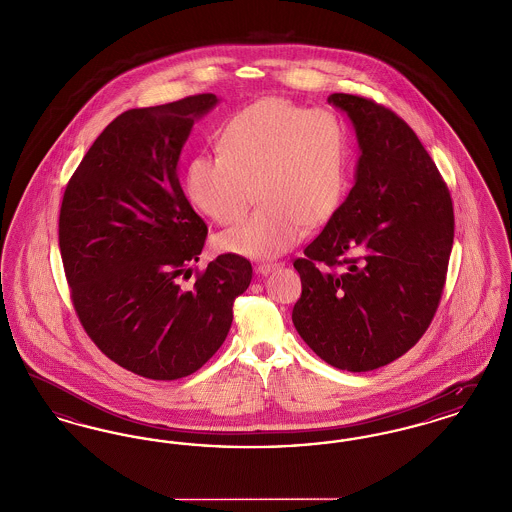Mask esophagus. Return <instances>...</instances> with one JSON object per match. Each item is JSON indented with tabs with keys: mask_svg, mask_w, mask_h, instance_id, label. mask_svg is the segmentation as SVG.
<instances>
[{
	"mask_svg": "<svg viewBox=\"0 0 512 512\" xmlns=\"http://www.w3.org/2000/svg\"><path fill=\"white\" fill-rule=\"evenodd\" d=\"M280 267H282V263H261V265H257V272L263 274V276H267V274L274 272L276 268Z\"/></svg>",
	"mask_w": 512,
	"mask_h": 512,
	"instance_id": "34e87169",
	"label": "esophagus"
}]
</instances>
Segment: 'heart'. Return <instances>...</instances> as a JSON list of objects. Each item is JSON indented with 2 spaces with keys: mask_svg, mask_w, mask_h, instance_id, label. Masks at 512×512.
Here are the masks:
<instances>
[{
  "mask_svg": "<svg viewBox=\"0 0 512 512\" xmlns=\"http://www.w3.org/2000/svg\"><path fill=\"white\" fill-rule=\"evenodd\" d=\"M347 165V130L332 111L286 98L259 99L222 126L219 155L190 161L186 194L209 219L232 224L257 188L261 207L219 234L217 249L272 259L292 249L307 226H322L338 213Z\"/></svg>",
  "mask_w": 512,
  "mask_h": 512,
  "instance_id": "obj_1",
  "label": "heart"
}]
</instances>
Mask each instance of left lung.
Returning <instances> with one entry per match:
<instances>
[{
    "label": "left lung",
    "instance_id": "obj_1",
    "mask_svg": "<svg viewBox=\"0 0 512 512\" xmlns=\"http://www.w3.org/2000/svg\"><path fill=\"white\" fill-rule=\"evenodd\" d=\"M353 122L355 186L293 261L292 320L322 361L366 372L405 355L438 311L455 236L453 201L413 128L372 99L332 94Z\"/></svg>",
    "mask_w": 512,
    "mask_h": 512
}]
</instances>
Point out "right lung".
<instances>
[{
    "label": "right lung",
    "mask_w": 512,
    "mask_h": 512,
    "mask_svg": "<svg viewBox=\"0 0 512 512\" xmlns=\"http://www.w3.org/2000/svg\"><path fill=\"white\" fill-rule=\"evenodd\" d=\"M215 94L128 109L74 171L59 213V247L80 324L111 361L151 380H178L226 340L251 263L219 255L180 280L207 238L178 180V159Z\"/></svg>",
    "instance_id": "add662e5"
}]
</instances>
